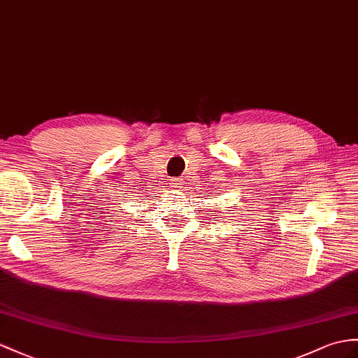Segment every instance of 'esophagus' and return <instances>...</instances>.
<instances>
[{
	"label": "esophagus",
	"mask_w": 358,
	"mask_h": 358,
	"mask_svg": "<svg viewBox=\"0 0 358 358\" xmlns=\"http://www.w3.org/2000/svg\"><path fill=\"white\" fill-rule=\"evenodd\" d=\"M184 185H185V180L182 179V178H174V179L170 180V187H171L173 189L182 191V188H184Z\"/></svg>",
	"instance_id": "obj_1"
}]
</instances>
